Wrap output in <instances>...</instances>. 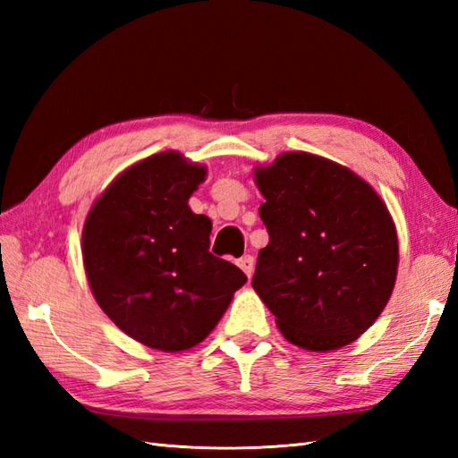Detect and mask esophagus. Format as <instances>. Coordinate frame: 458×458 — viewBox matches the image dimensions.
Here are the masks:
<instances>
[{
  "label": "esophagus",
  "mask_w": 458,
  "mask_h": 458,
  "mask_svg": "<svg viewBox=\"0 0 458 458\" xmlns=\"http://www.w3.org/2000/svg\"><path fill=\"white\" fill-rule=\"evenodd\" d=\"M238 266H240V269L244 271V274H246L248 277L254 276V267H256V264H254V258H251V256L240 258V259H238Z\"/></svg>",
  "instance_id": "esophagus-1"
}]
</instances>
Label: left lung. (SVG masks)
<instances>
[{
  "instance_id": "obj_1",
  "label": "left lung",
  "mask_w": 458,
  "mask_h": 458,
  "mask_svg": "<svg viewBox=\"0 0 458 458\" xmlns=\"http://www.w3.org/2000/svg\"><path fill=\"white\" fill-rule=\"evenodd\" d=\"M269 244L251 287L291 344L330 352L362 336L392 297L397 230L382 197L344 165L287 151L258 165Z\"/></svg>"
}]
</instances>
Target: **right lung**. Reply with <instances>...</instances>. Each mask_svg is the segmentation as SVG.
<instances>
[{"mask_svg":"<svg viewBox=\"0 0 458 458\" xmlns=\"http://www.w3.org/2000/svg\"><path fill=\"white\" fill-rule=\"evenodd\" d=\"M207 173L179 151L149 155L106 187L82 228L96 303L125 335L161 352L202 343L248 279L210 254L212 222L189 207Z\"/></svg>","mask_w":458,"mask_h":458,"instance_id":"right-lung-1","label":"right lung"}]
</instances>
